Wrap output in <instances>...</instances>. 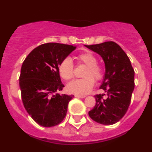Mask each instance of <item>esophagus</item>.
<instances>
[{
    "label": "esophagus",
    "mask_w": 152,
    "mask_h": 152,
    "mask_svg": "<svg viewBox=\"0 0 152 152\" xmlns=\"http://www.w3.org/2000/svg\"><path fill=\"white\" fill-rule=\"evenodd\" d=\"M75 97H78V98H84L86 97L85 95H77V94H75Z\"/></svg>",
    "instance_id": "esophagus-1"
}]
</instances>
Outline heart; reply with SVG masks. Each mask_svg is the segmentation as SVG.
Wrapping results in <instances>:
<instances>
[{
	"label": "heart",
	"mask_w": 152,
	"mask_h": 152,
	"mask_svg": "<svg viewBox=\"0 0 152 152\" xmlns=\"http://www.w3.org/2000/svg\"><path fill=\"white\" fill-rule=\"evenodd\" d=\"M79 63L87 66L86 69L83 73L85 77L76 79L67 85V90L70 93L77 95H85L91 91L94 84V79L100 80L103 77V67L97 65V60L95 55L90 52H85L77 56ZM58 72L60 76L65 80L72 79L74 76V65L70 58H66L60 63L58 66Z\"/></svg>",
	"instance_id": "1"
}]
</instances>
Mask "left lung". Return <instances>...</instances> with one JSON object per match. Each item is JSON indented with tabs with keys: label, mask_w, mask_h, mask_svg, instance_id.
Here are the masks:
<instances>
[{
	"label": "left lung",
	"mask_w": 152,
	"mask_h": 152,
	"mask_svg": "<svg viewBox=\"0 0 152 152\" xmlns=\"http://www.w3.org/2000/svg\"><path fill=\"white\" fill-rule=\"evenodd\" d=\"M86 47L96 52L103 58L105 75L100 88L107 93L94 96L96 103L88 112L90 118L103 125H112L120 121L126 113L134 88V71L129 57L122 48L113 41Z\"/></svg>",
	"instance_id": "8db88e82"
}]
</instances>
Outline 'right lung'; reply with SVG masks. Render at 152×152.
I'll return each instance as SVG.
<instances>
[{"instance_id":"obj_1","label":"right lung","mask_w":152,"mask_h":152,"mask_svg":"<svg viewBox=\"0 0 152 152\" xmlns=\"http://www.w3.org/2000/svg\"><path fill=\"white\" fill-rule=\"evenodd\" d=\"M75 49L73 45L44 43L33 49L22 64L19 77L22 101L28 115L41 126H55L66 117L74 95L58 93L64 87L58 66Z\"/></svg>"}]
</instances>
